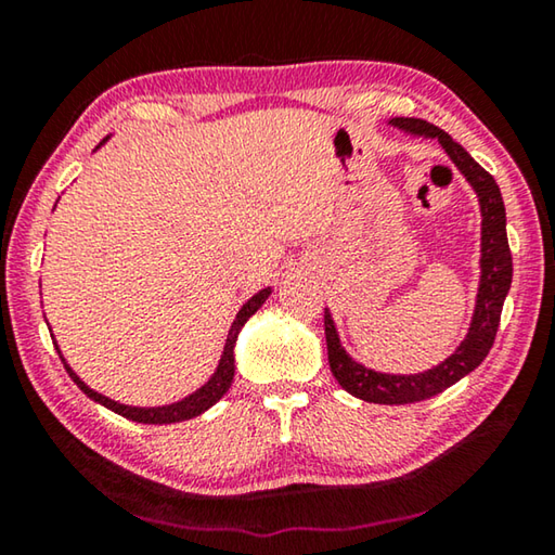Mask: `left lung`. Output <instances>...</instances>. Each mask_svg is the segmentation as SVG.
<instances>
[{
	"instance_id": "obj_1",
	"label": "left lung",
	"mask_w": 555,
	"mask_h": 555,
	"mask_svg": "<svg viewBox=\"0 0 555 555\" xmlns=\"http://www.w3.org/2000/svg\"><path fill=\"white\" fill-rule=\"evenodd\" d=\"M391 127H397L413 137L438 139V144L446 149L460 173L467 178V183L475 188L477 201H480L482 212V257H480V288H477L473 323L465 340L460 343L457 350L440 362L438 367L421 372V374H384L367 370L364 364L354 362L345 352L337 337L331 311H325V343H327V362L337 384L352 397L370 401V403H413L436 397L460 382L465 374L480 367L482 360L490 352L494 343L496 327H500V315L504 298L512 286V251L506 242V212L500 185L485 168L469 156L463 146L450 139L443 129L428 125L424 119L413 117H393L389 119Z\"/></svg>"
}]
</instances>
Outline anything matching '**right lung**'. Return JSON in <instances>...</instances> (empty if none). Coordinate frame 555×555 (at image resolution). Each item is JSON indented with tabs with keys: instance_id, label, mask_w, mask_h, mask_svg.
Listing matches in <instances>:
<instances>
[{
	"instance_id": "add662e5",
	"label": "right lung",
	"mask_w": 555,
	"mask_h": 555,
	"mask_svg": "<svg viewBox=\"0 0 555 555\" xmlns=\"http://www.w3.org/2000/svg\"><path fill=\"white\" fill-rule=\"evenodd\" d=\"M105 142H107V139H105ZM105 142H102V144H105ZM269 296H271V288H261L259 294L251 296L247 304L240 308V313H237V318H234V323H232L230 333H228V343H224L220 364H218V370H215L212 377L205 382L198 391H193L191 397H185V399L176 401V403H168V406H149V409H144V406H127V403L112 401L109 397H105V393H98L95 389H90L88 384L82 382L78 374H75L68 367V362L63 360L59 345H55V343L53 345H55V350H59V354H61L65 372L70 374V379L78 384V387L86 391L92 401L102 403V406H105V409L115 411V413H119V416H125L129 421H137V424H178V421H188V418H193V416H201L203 411H208L212 403H218L224 397V393H228L230 384L234 379V343H237V335L242 331V325L247 323L249 318L259 311L261 304H264Z\"/></svg>"
}]
</instances>
